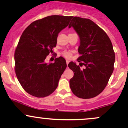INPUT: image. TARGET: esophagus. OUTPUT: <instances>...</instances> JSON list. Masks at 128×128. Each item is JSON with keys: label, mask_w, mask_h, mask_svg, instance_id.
<instances>
[{"label": "esophagus", "mask_w": 128, "mask_h": 128, "mask_svg": "<svg viewBox=\"0 0 128 128\" xmlns=\"http://www.w3.org/2000/svg\"><path fill=\"white\" fill-rule=\"evenodd\" d=\"M68 62H69V60H66V63H67V65H68Z\"/></svg>", "instance_id": "esophagus-1"}]
</instances>
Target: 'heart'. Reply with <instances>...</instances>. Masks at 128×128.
<instances>
[{"mask_svg":"<svg viewBox=\"0 0 128 128\" xmlns=\"http://www.w3.org/2000/svg\"><path fill=\"white\" fill-rule=\"evenodd\" d=\"M62 55L64 56L66 58H70L72 57V52H68V51H66V52H64L62 53Z\"/></svg>","mask_w":128,"mask_h":128,"instance_id":"obj_1","label":"heart"}]
</instances>
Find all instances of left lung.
<instances>
[{
	"instance_id": "8db88e82",
	"label": "left lung",
	"mask_w": 128,
	"mask_h": 128,
	"mask_svg": "<svg viewBox=\"0 0 128 128\" xmlns=\"http://www.w3.org/2000/svg\"><path fill=\"white\" fill-rule=\"evenodd\" d=\"M73 27L80 37L77 61L68 64L74 73L70 80L72 92L79 98L90 99L106 88L114 69L115 55L111 40L99 26L90 19L73 17L68 28ZM86 66L82 70L80 67Z\"/></svg>"
}]
</instances>
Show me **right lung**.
I'll return each instance as SVG.
<instances>
[{
    "label": "right lung",
    "mask_w": 128,
    "mask_h": 128,
    "mask_svg": "<svg viewBox=\"0 0 128 128\" xmlns=\"http://www.w3.org/2000/svg\"><path fill=\"white\" fill-rule=\"evenodd\" d=\"M73 16L52 15L32 22L24 30L14 52V70L26 92L45 98L55 91L67 64L64 58L45 60L56 47L58 34Z\"/></svg>",
    "instance_id": "right-lung-1"
}]
</instances>
